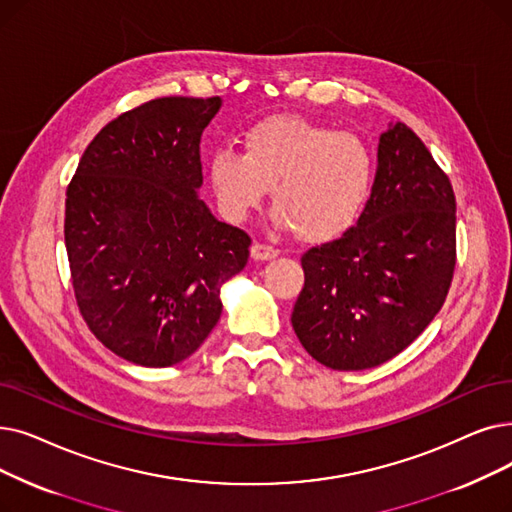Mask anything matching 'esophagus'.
<instances>
[{
	"label": "esophagus",
	"mask_w": 512,
	"mask_h": 512,
	"mask_svg": "<svg viewBox=\"0 0 512 512\" xmlns=\"http://www.w3.org/2000/svg\"><path fill=\"white\" fill-rule=\"evenodd\" d=\"M280 255L278 249L274 247H268V244H261V242H255L251 247V257L255 261H270V259H276Z\"/></svg>",
	"instance_id": "obj_1"
}]
</instances>
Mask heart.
I'll list each match as a JSON object with an SVG mask.
<instances>
[{
  "instance_id": "b5f03b06",
  "label": "heart",
  "mask_w": 512,
  "mask_h": 512,
  "mask_svg": "<svg viewBox=\"0 0 512 512\" xmlns=\"http://www.w3.org/2000/svg\"><path fill=\"white\" fill-rule=\"evenodd\" d=\"M374 161L353 133L295 115H274L242 133V154L219 148L209 159L217 205L240 224L272 188L274 226L305 242H328L358 221Z\"/></svg>"
}]
</instances>
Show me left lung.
I'll use <instances>...</instances> for the list:
<instances>
[{
    "mask_svg": "<svg viewBox=\"0 0 512 512\" xmlns=\"http://www.w3.org/2000/svg\"><path fill=\"white\" fill-rule=\"evenodd\" d=\"M295 335L332 370L374 368L404 351L448 297L456 265V198L416 133L395 123L358 224L301 257Z\"/></svg>",
    "mask_w": 512,
    "mask_h": 512,
    "instance_id": "8db88e82",
    "label": "left lung"
}]
</instances>
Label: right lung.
I'll use <instances>...</instances> for the list:
<instances>
[{"instance_id": "obj_1", "label": "right lung", "mask_w": 512, "mask_h": 512, "mask_svg": "<svg viewBox=\"0 0 512 512\" xmlns=\"http://www.w3.org/2000/svg\"><path fill=\"white\" fill-rule=\"evenodd\" d=\"M221 98H157L85 148L66 188L64 242L83 320L119 358L165 368L203 345L251 238L198 198L201 136Z\"/></svg>"}]
</instances>
